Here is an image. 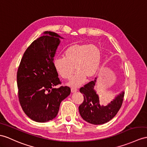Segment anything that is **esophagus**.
<instances>
[{"label":"esophagus","instance_id":"34e87169","mask_svg":"<svg viewBox=\"0 0 147 147\" xmlns=\"http://www.w3.org/2000/svg\"><path fill=\"white\" fill-rule=\"evenodd\" d=\"M71 93H75V92H77V89H76V88H71Z\"/></svg>","mask_w":147,"mask_h":147}]
</instances>
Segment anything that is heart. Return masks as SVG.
Here are the masks:
<instances>
[{"mask_svg": "<svg viewBox=\"0 0 147 147\" xmlns=\"http://www.w3.org/2000/svg\"><path fill=\"white\" fill-rule=\"evenodd\" d=\"M101 59L102 53L98 47L88 43H76L68 47L64 51L63 58L56 59L53 65L64 79H70L76 69L77 73L69 85L76 87L84 84L85 78L90 79L95 76Z\"/></svg>", "mask_w": 147, "mask_h": 147, "instance_id": "obj_1", "label": "heart"}]
</instances>
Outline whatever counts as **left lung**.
<instances>
[{
	"mask_svg": "<svg viewBox=\"0 0 147 147\" xmlns=\"http://www.w3.org/2000/svg\"><path fill=\"white\" fill-rule=\"evenodd\" d=\"M96 78L80 88V92L84 94V102L78 110L82 118L86 121L101 125L108 122L117 115L122 105L125 93L123 91L120 93L107 105H100L98 95L94 90Z\"/></svg>",
	"mask_w": 147,
	"mask_h": 147,
	"instance_id": "left-lung-1",
	"label": "left lung"
}]
</instances>
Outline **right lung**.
Listing matches in <instances>:
<instances>
[{
  "mask_svg": "<svg viewBox=\"0 0 147 147\" xmlns=\"http://www.w3.org/2000/svg\"><path fill=\"white\" fill-rule=\"evenodd\" d=\"M59 35L46 31L24 52L17 74L19 100L24 113L37 122L56 117L60 103L70 94L69 87L60 84L53 65L60 44Z\"/></svg>",
  "mask_w": 147,
  "mask_h": 147,
  "instance_id": "obj_1",
  "label": "right lung"
}]
</instances>
